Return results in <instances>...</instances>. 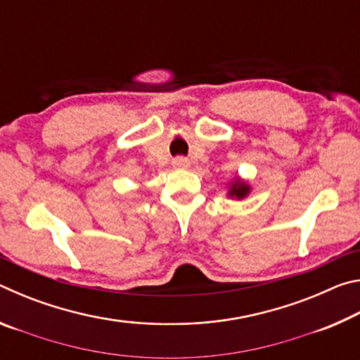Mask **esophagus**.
Returning a JSON list of instances; mask_svg holds the SVG:
<instances>
[{"label":"esophagus","mask_w":360,"mask_h":360,"mask_svg":"<svg viewBox=\"0 0 360 360\" xmlns=\"http://www.w3.org/2000/svg\"><path fill=\"white\" fill-rule=\"evenodd\" d=\"M173 165L176 168H187L188 167V160H187V158H184V157H176L174 160H173Z\"/></svg>","instance_id":"1"}]
</instances>
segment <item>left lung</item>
Segmentation results:
<instances>
[{"label": "left lung", "instance_id": "obj_1", "mask_svg": "<svg viewBox=\"0 0 360 360\" xmlns=\"http://www.w3.org/2000/svg\"><path fill=\"white\" fill-rule=\"evenodd\" d=\"M248 192H249V187L246 184H243V182L236 181L235 184H233V187H231L230 195H235L236 198H243V197H246Z\"/></svg>", "mask_w": 360, "mask_h": 360}]
</instances>
